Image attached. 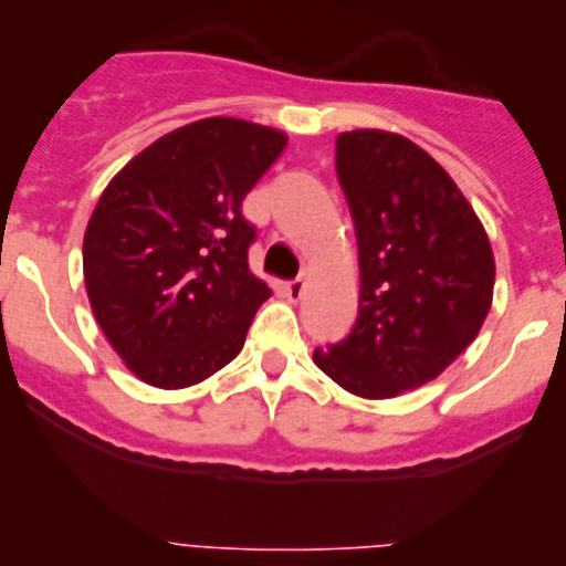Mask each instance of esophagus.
Here are the masks:
<instances>
[{"label": "esophagus", "instance_id": "1", "mask_svg": "<svg viewBox=\"0 0 566 566\" xmlns=\"http://www.w3.org/2000/svg\"><path fill=\"white\" fill-rule=\"evenodd\" d=\"M304 287H306L304 279H293V282L284 284V295H287L290 301H301V295H304Z\"/></svg>", "mask_w": 566, "mask_h": 566}]
</instances>
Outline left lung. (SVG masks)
<instances>
[{"label":"left lung","instance_id":"1","mask_svg":"<svg viewBox=\"0 0 566 566\" xmlns=\"http://www.w3.org/2000/svg\"><path fill=\"white\" fill-rule=\"evenodd\" d=\"M336 177L361 293L353 331L317 347L315 364L350 394L389 399L438 378L476 339L493 301V249L452 177L405 136L339 134Z\"/></svg>","mask_w":566,"mask_h":566}]
</instances>
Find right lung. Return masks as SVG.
Wrapping results in <instances>:
<instances>
[{
	"mask_svg": "<svg viewBox=\"0 0 566 566\" xmlns=\"http://www.w3.org/2000/svg\"><path fill=\"white\" fill-rule=\"evenodd\" d=\"M287 136L235 117L153 142L101 193L84 232L95 319L128 369L186 389L241 353L265 282L249 271L256 230L243 199Z\"/></svg>",
	"mask_w": 566,
	"mask_h": 566,
	"instance_id": "right-lung-1",
	"label": "right lung"
}]
</instances>
